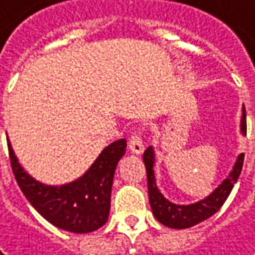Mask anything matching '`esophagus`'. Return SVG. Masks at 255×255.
<instances>
[{
    "instance_id": "34e87169",
    "label": "esophagus",
    "mask_w": 255,
    "mask_h": 255,
    "mask_svg": "<svg viewBox=\"0 0 255 255\" xmlns=\"http://www.w3.org/2000/svg\"><path fill=\"white\" fill-rule=\"evenodd\" d=\"M128 150L132 153V154H142V151H144V142H142L141 137H140V134L137 132V134H132L131 137H129V141H128Z\"/></svg>"
}]
</instances>
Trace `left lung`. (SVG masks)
Returning <instances> with one entry per match:
<instances>
[{
  "mask_svg": "<svg viewBox=\"0 0 255 255\" xmlns=\"http://www.w3.org/2000/svg\"><path fill=\"white\" fill-rule=\"evenodd\" d=\"M240 131L243 135L247 134V120H246V110L243 107V115H241V123H240ZM142 161L145 164L147 170V185H148V201L153 211V215L157 219L160 224L169 227V228H176V230H185L190 228L193 225L201 224L202 221L211 218L218 209L224 205L227 198L230 196L232 187L237 183L240 173L243 169L244 163V154L241 153L227 179L222 180L221 185L205 199H201L195 203L189 205H179V203L170 202L164 195L160 192L156 183V176H154V164H156V153L153 145L147 147V150L142 154Z\"/></svg>",
  "mask_w": 255,
  "mask_h": 255,
  "instance_id": "left-lung-1",
  "label": "left lung"
}]
</instances>
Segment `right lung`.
Here are the masks:
<instances>
[{
	"label": "right lung",
	"instance_id": "1",
	"mask_svg": "<svg viewBox=\"0 0 255 255\" xmlns=\"http://www.w3.org/2000/svg\"><path fill=\"white\" fill-rule=\"evenodd\" d=\"M126 148L124 138L111 142L81 177L54 186L44 185L25 172L8 140L12 173L27 201L52 225L75 234L97 231L107 224L114 173Z\"/></svg>",
	"mask_w": 255,
	"mask_h": 255
}]
</instances>
